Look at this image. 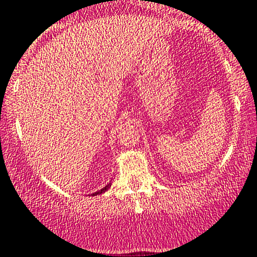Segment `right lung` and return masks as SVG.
I'll list each match as a JSON object with an SVG mask.
<instances>
[{
  "label": "right lung",
  "mask_w": 257,
  "mask_h": 257,
  "mask_svg": "<svg viewBox=\"0 0 257 257\" xmlns=\"http://www.w3.org/2000/svg\"><path fill=\"white\" fill-rule=\"evenodd\" d=\"M109 187H110V183H109V184H106V186L104 187V188H102V189H100V191H98V192H94L93 194H92V195H98V194H102V193H104L105 191H108V189H109Z\"/></svg>",
  "instance_id": "add662e5"
}]
</instances>
